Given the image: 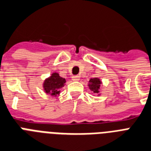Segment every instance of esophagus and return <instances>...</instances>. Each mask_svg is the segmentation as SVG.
Returning <instances> with one entry per match:
<instances>
[{"instance_id":"34e87169","label":"esophagus","mask_w":151,"mask_h":151,"mask_svg":"<svg viewBox=\"0 0 151 151\" xmlns=\"http://www.w3.org/2000/svg\"><path fill=\"white\" fill-rule=\"evenodd\" d=\"M79 79H80V77L78 75H74L72 77V80L74 81H79Z\"/></svg>"}]
</instances>
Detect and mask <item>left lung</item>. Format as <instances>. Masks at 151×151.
I'll return each instance as SVG.
<instances>
[{
	"mask_svg": "<svg viewBox=\"0 0 151 151\" xmlns=\"http://www.w3.org/2000/svg\"><path fill=\"white\" fill-rule=\"evenodd\" d=\"M101 84V81H100L99 78H91V79H90V81H89L88 87H89V89H90L93 93L99 94V89H100Z\"/></svg>",
	"mask_w": 151,
	"mask_h": 151,
	"instance_id": "1",
	"label": "left lung"
}]
</instances>
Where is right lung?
Segmentation results:
<instances>
[{"label":"right lung","mask_w":151,"mask_h":151,"mask_svg":"<svg viewBox=\"0 0 151 151\" xmlns=\"http://www.w3.org/2000/svg\"><path fill=\"white\" fill-rule=\"evenodd\" d=\"M65 83H66L65 78H61L58 73L55 72L52 73V75L50 78H46L44 81V91L46 94H49L52 96H56L60 93V89L64 86Z\"/></svg>","instance_id":"obj_1"}]
</instances>
